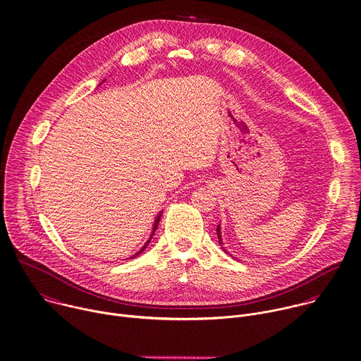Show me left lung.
<instances>
[{
  "instance_id": "8db88e82",
  "label": "left lung",
  "mask_w": 361,
  "mask_h": 361,
  "mask_svg": "<svg viewBox=\"0 0 361 361\" xmlns=\"http://www.w3.org/2000/svg\"><path fill=\"white\" fill-rule=\"evenodd\" d=\"M216 233H218V238H219V245H222V239H221V229H219V225H218V228H216ZM224 249V247H222ZM225 250V249H224ZM226 252V250H225ZM228 253V252H226Z\"/></svg>"
}]
</instances>
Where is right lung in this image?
<instances>
[{
    "label": "right lung",
    "instance_id": "add662e5",
    "mask_svg": "<svg viewBox=\"0 0 361 361\" xmlns=\"http://www.w3.org/2000/svg\"><path fill=\"white\" fill-rule=\"evenodd\" d=\"M160 218H161V215H159V216H157V218H156V222H154V226H153V232H152V236H150V239H152V238H153V235H154V232H156V229H157V225H159V221H160ZM150 239H149V240H147V242H146V245H145V246H143V247H142V249H140V252H137V253H136V255H135V256H133V257H136V256H137V255H139V253H142V252H143V250H145V249H146V246H147V245H149V242H150ZM133 257H130V259H133Z\"/></svg>",
    "mask_w": 361,
    "mask_h": 361
}]
</instances>
